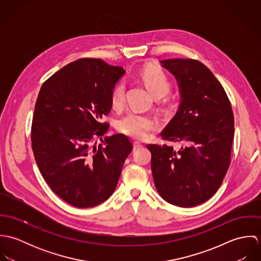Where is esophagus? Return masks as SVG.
Instances as JSON below:
<instances>
[{
  "label": "esophagus",
  "mask_w": 261,
  "mask_h": 261,
  "mask_svg": "<svg viewBox=\"0 0 261 261\" xmlns=\"http://www.w3.org/2000/svg\"><path fill=\"white\" fill-rule=\"evenodd\" d=\"M142 146H143L142 143H140V142H135V143H134V149H140Z\"/></svg>",
  "instance_id": "1"
}]
</instances>
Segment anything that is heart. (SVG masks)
Here are the masks:
<instances>
[{
    "label": "heart",
    "instance_id": "1",
    "mask_svg": "<svg viewBox=\"0 0 261 261\" xmlns=\"http://www.w3.org/2000/svg\"><path fill=\"white\" fill-rule=\"evenodd\" d=\"M142 79L146 84L150 93L161 98L165 96L171 89V82L167 75L155 67H147L142 72ZM125 98V87L123 83L118 84L112 91V105L114 109L122 107ZM159 123L155 118L140 114L137 112H129L121 117L117 123L118 129L136 139H144L148 137L151 130L156 129Z\"/></svg>",
    "mask_w": 261,
    "mask_h": 261
}]
</instances>
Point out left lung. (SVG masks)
Masks as SVG:
<instances>
[{
	"instance_id": "8db88e82",
	"label": "left lung",
	"mask_w": 261,
	"mask_h": 261,
	"mask_svg": "<svg viewBox=\"0 0 261 261\" xmlns=\"http://www.w3.org/2000/svg\"><path fill=\"white\" fill-rule=\"evenodd\" d=\"M161 66L179 86L178 111L162 138L184 147L148 145L156 191L170 204L194 207L209 200L221 186L230 165L234 138L231 103L220 82L203 63L166 59Z\"/></svg>"
}]
</instances>
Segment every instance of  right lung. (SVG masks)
<instances>
[{"label": "right lung", "mask_w": 261, "mask_h": 261, "mask_svg": "<svg viewBox=\"0 0 261 261\" xmlns=\"http://www.w3.org/2000/svg\"><path fill=\"white\" fill-rule=\"evenodd\" d=\"M125 73L101 59L82 58L47 79L35 105L31 141L38 168L52 191L77 208L97 206L114 192L133 146L122 134L100 139L101 118Z\"/></svg>", "instance_id": "1"}]
</instances>
